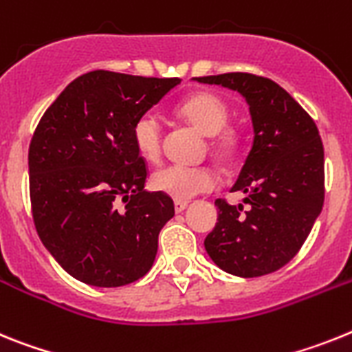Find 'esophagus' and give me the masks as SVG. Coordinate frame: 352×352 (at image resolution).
<instances>
[{
    "mask_svg": "<svg viewBox=\"0 0 352 352\" xmlns=\"http://www.w3.org/2000/svg\"><path fill=\"white\" fill-rule=\"evenodd\" d=\"M186 207H188V201L184 200H175V212H182V210H186Z\"/></svg>",
    "mask_w": 352,
    "mask_h": 352,
    "instance_id": "34e87169",
    "label": "esophagus"
}]
</instances>
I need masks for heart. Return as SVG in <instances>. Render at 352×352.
I'll return each mask as SVG.
<instances>
[{"label":"heart","instance_id":"b5f03b06","mask_svg":"<svg viewBox=\"0 0 352 352\" xmlns=\"http://www.w3.org/2000/svg\"><path fill=\"white\" fill-rule=\"evenodd\" d=\"M180 115L189 120L200 133L210 136V148L219 159L230 161L239 151V136L225 129L228 122V106L218 96L209 91L195 94L179 108ZM133 140L136 151L148 163H159L163 145V122L152 111L143 113L134 122ZM152 188L173 200H189L216 188L218 175L212 168L168 164L152 175Z\"/></svg>","mask_w":352,"mask_h":352}]
</instances>
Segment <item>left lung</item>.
Returning a JSON list of instances; mask_svg holds the SVG:
<instances>
[{"instance_id":"obj_1","label":"left lung","mask_w":352,"mask_h":352,"mask_svg":"<svg viewBox=\"0 0 352 352\" xmlns=\"http://www.w3.org/2000/svg\"><path fill=\"white\" fill-rule=\"evenodd\" d=\"M239 91L250 106L253 145L232 191L218 198V223L206 252L219 269L243 278L264 276L294 258L324 204V148L319 129L280 85L262 76L228 72L195 78Z\"/></svg>"}]
</instances>
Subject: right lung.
I'll use <instances>...</instances> for the list:
<instances>
[{
    "label": "right lung",
    "mask_w": 352,
    "mask_h": 352,
    "mask_svg": "<svg viewBox=\"0 0 352 352\" xmlns=\"http://www.w3.org/2000/svg\"><path fill=\"white\" fill-rule=\"evenodd\" d=\"M180 85L94 70L76 78L36 125L28 152L38 237L70 276L122 287L151 271L173 200L145 191L134 122Z\"/></svg>",
    "instance_id": "1"
}]
</instances>
